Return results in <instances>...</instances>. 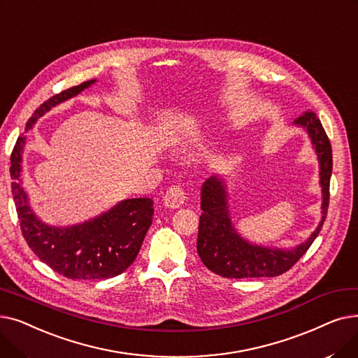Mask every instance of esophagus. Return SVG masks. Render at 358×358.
I'll list each match as a JSON object with an SVG mask.
<instances>
[{"label": "esophagus", "mask_w": 358, "mask_h": 358, "mask_svg": "<svg viewBox=\"0 0 358 358\" xmlns=\"http://www.w3.org/2000/svg\"><path fill=\"white\" fill-rule=\"evenodd\" d=\"M186 199V192L179 185H173L170 186V188L166 191L164 196H163V202L164 206L169 208H178L180 207L182 203Z\"/></svg>", "instance_id": "1"}]
</instances>
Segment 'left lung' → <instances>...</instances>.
<instances>
[{"mask_svg": "<svg viewBox=\"0 0 358 358\" xmlns=\"http://www.w3.org/2000/svg\"><path fill=\"white\" fill-rule=\"evenodd\" d=\"M293 125L308 132L319 162L322 188V218L316 230L294 248H271L255 245L237 233L229 210V192L221 176H210L201 188V215L196 250L210 271L224 278L277 277L290 269L308 252L327 218L329 180L332 175V148L328 135L313 112L299 116Z\"/></svg>", "mask_w": 358, "mask_h": 358, "instance_id": "8db88e82", "label": "left lung"}]
</instances>
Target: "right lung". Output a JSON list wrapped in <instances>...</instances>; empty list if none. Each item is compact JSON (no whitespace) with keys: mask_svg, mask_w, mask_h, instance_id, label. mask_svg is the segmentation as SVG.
Segmentation results:
<instances>
[{"mask_svg":"<svg viewBox=\"0 0 358 358\" xmlns=\"http://www.w3.org/2000/svg\"><path fill=\"white\" fill-rule=\"evenodd\" d=\"M96 81H84L48 99L31 115L24 131L31 129L46 112L89 89ZM24 145L26 135H20L10 157V176L22 233L33 253L58 274L71 280H103L122 274L137 258L152 223V199H122L84 223L64 227L50 226L33 211L23 188Z\"/></svg>","mask_w":358,"mask_h":358,"instance_id":"obj_1","label":"right lung"}]
</instances>
